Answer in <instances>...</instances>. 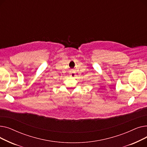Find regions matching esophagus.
<instances>
[{"label": "esophagus", "mask_w": 147, "mask_h": 147, "mask_svg": "<svg viewBox=\"0 0 147 147\" xmlns=\"http://www.w3.org/2000/svg\"><path fill=\"white\" fill-rule=\"evenodd\" d=\"M76 76V74L74 73H72L70 74V77H72V78H74V77Z\"/></svg>", "instance_id": "1"}]
</instances>
